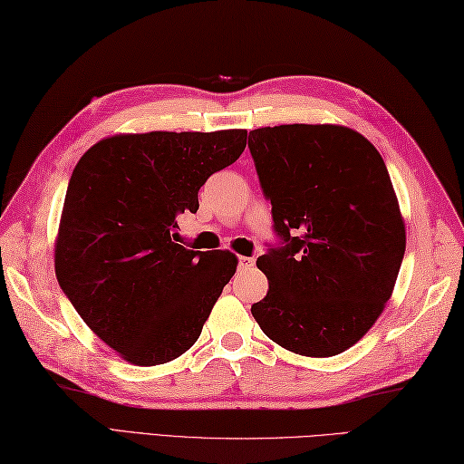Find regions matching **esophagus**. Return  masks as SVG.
<instances>
[{
	"mask_svg": "<svg viewBox=\"0 0 464 464\" xmlns=\"http://www.w3.org/2000/svg\"><path fill=\"white\" fill-rule=\"evenodd\" d=\"M254 266V258L252 256H238V268H252Z\"/></svg>",
	"mask_w": 464,
	"mask_h": 464,
	"instance_id": "1",
	"label": "esophagus"
}]
</instances>
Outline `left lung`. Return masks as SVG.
I'll return each instance as SVG.
<instances>
[{
    "instance_id": "8db88e82",
    "label": "left lung",
    "mask_w": 464,
    "mask_h": 464,
    "mask_svg": "<svg viewBox=\"0 0 464 464\" xmlns=\"http://www.w3.org/2000/svg\"><path fill=\"white\" fill-rule=\"evenodd\" d=\"M248 148L274 230L286 242L256 260L268 295L252 304V316L295 354L344 353L382 314L406 248L384 160L338 124L258 128Z\"/></svg>"
}]
</instances>
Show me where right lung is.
<instances>
[{
  "label": "right lung",
  "instance_id": "1",
  "mask_svg": "<svg viewBox=\"0 0 464 464\" xmlns=\"http://www.w3.org/2000/svg\"><path fill=\"white\" fill-rule=\"evenodd\" d=\"M246 130L148 131L100 140L75 164L55 238V276L118 356L156 366L184 354L234 276L230 250L172 240L176 216L246 148Z\"/></svg>",
  "mask_w": 464,
  "mask_h": 464
}]
</instances>
